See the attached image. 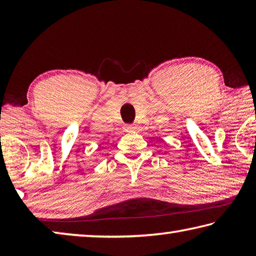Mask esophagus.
I'll return each mask as SVG.
<instances>
[{
  "label": "esophagus",
  "instance_id": "obj_1",
  "mask_svg": "<svg viewBox=\"0 0 256 256\" xmlns=\"http://www.w3.org/2000/svg\"><path fill=\"white\" fill-rule=\"evenodd\" d=\"M124 130H125V132H134V131H136V128L133 126V125H125Z\"/></svg>",
  "mask_w": 256,
  "mask_h": 256
}]
</instances>
